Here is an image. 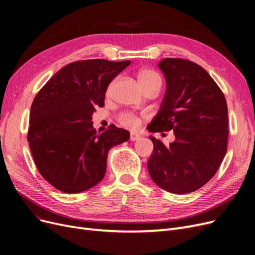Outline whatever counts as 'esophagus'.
<instances>
[{"label": "esophagus", "instance_id": "1", "mask_svg": "<svg viewBox=\"0 0 255 255\" xmlns=\"http://www.w3.org/2000/svg\"><path fill=\"white\" fill-rule=\"evenodd\" d=\"M129 139L132 141H136L138 139H140V136L136 134V133H130V136H129Z\"/></svg>", "mask_w": 255, "mask_h": 255}]
</instances>
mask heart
<instances>
[{
  "mask_svg": "<svg viewBox=\"0 0 255 255\" xmlns=\"http://www.w3.org/2000/svg\"><path fill=\"white\" fill-rule=\"evenodd\" d=\"M137 79L143 90L149 88V87H153V86H157L159 88L161 87L160 75L156 71L152 70V69H148V68L140 69V70L137 73ZM114 83H115V81L111 83L109 89H107V92H110L112 90V88L114 86ZM119 122L122 126H125L127 128H135L139 126V119H138L135 115L129 114V113H125V114L120 115Z\"/></svg>",
  "mask_w": 255,
  "mask_h": 255,
  "instance_id": "1",
  "label": "heart"
}]
</instances>
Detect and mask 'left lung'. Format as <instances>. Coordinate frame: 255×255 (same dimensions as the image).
<instances>
[{
	"label": "left lung",
	"instance_id": "left-lung-1",
	"mask_svg": "<svg viewBox=\"0 0 255 255\" xmlns=\"http://www.w3.org/2000/svg\"><path fill=\"white\" fill-rule=\"evenodd\" d=\"M157 66L167 86L148 129H172L175 140L166 146L150 136L154 148L148 170L160 188L187 194L210 181L226 155L228 105L218 85L201 66L182 58H164Z\"/></svg>",
	"mask_w": 255,
	"mask_h": 255
}]
</instances>
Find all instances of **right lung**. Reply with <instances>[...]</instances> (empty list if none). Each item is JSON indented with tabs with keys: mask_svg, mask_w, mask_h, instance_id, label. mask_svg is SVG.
<instances>
[{
	"mask_svg": "<svg viewBox=\"0 0 255 255\" xmlns=\"http://www.w3.org/2000/svg\"><path fill=\"white\" fill-rule=\"evenodd\" d=\"M129 60H79L60 69L36 95L29 114L27 141L38 171L56 189L78 194L103 180L107 154L128 140L114 125L98 134L96 107L104 106L110 83Z\"/></svg>",
	"mask_w": 255,
	"mask_h": 255,
	"instance_id": "add662e5",
	"label": "right lung"
}]
</instances>
